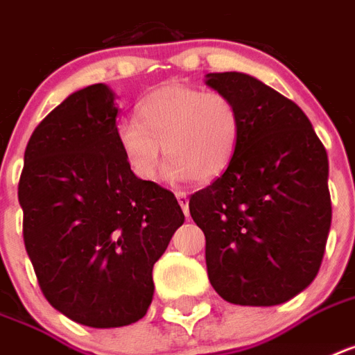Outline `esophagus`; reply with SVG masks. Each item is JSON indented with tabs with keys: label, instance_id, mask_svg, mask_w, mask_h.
Here are the masks:
<instances>
[{
	"label": "esophagus",
	"instance_id": "1",
	"mask_svg": "<svg viewBox=\"0 0 355 355\" xmlns=\"http://www.w3.org/2000/svg\"><path fill=\"white\" fill-rule=\"evenodd\" d=\"M177 200L178 204H180V207H182L184 215H189V198H187V195L184 191H177Z\"/></svg>",
	"mask_w": 355,
	"mask_h": 355
}]
</instances>
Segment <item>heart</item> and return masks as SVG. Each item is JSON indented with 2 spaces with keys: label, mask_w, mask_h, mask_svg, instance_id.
Here are the masks:
<instances>
[{
  "label": "heart",
  "mask_w": 355,
  "mask_h": 355,
  "mask_svg": "<svg viewBox=\"0 0 355 355\" xmlns=\"http://www.w3.org/2000/svg\"><path fill=\"white\" fill-rule=\"evenodd\" d=\"M241 135L243 118L230 94L168 83L138 102L135 122L118 128V144L140 180H157L164 148L173 180L204 182L226 171Z\"/></svg>",
  "instance_id": "1"
}]
</instances>
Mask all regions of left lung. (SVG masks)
<instances>
[{"instance_id": "obj_1", "label": "left lung", "mask_w": 355, "mask_h": 355, "mask_svg": "<svg viewBox=\"0 0 355 355\" xmlns=\"http://www.w3.org/2000/svg\"><path fill=\"white\" fill-rule=\"evenodd\" d=\"M235 100L243 135L226 171L189 198L207 277L241 306L290 301L315 279L332 223L327 149L297 103L243 73L207 74Z\"/></svg>"}]
</instances>
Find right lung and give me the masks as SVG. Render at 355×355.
<instances>
[{
  "label": "right lung",
  "instance_id": "obj_1",
  "mask_svg": "<svg viewBox=\"0 0 355 355\" xmlns=\"http://www.w3.org/2000/svg\"><path fill=\"white\" fill-rule=\"evenodd\" d=\"M116 112L103 83L65 98L34 129L18 184L23 243L42 293L93 328L146 315L153 266L184 224L175 195L129 169Z\"/></svg>",
  "mask_w": 355,
  "mask_h": 355
}]
</instances>
